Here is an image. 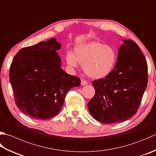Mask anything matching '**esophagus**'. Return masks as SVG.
I'll use <instances>...</instances> for the list:
<instances>
[{
	"label": "esophagus",
	"instance_id": "esophagus-1",
	"mask_svg": "<svg viewBox=\"0 0 156 156\" xmlns=\"http://www.w3.org/2000/svg\"><path fill=\"white\" fill-rule=\"evenodd\" d=\"M81 86H86V85H87V82L86 80H84V79H81Z\"/></svg>",
	"mask_w": 156,
	"mask_h": 156
}]
</instances>
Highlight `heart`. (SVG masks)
I'll list each match as a JSON object with an SVG mask.
<instances>
[{
    "label": "heart",
    "instance_id": "1",
    "mask_svg": "<svg viewBox=\"0 0 156 156\" xmlns=\"http://www.w3.org/2000/svg\"><path fill=\"white\" fill-rule=\"evenodd\" d=\"M115 61L116 53L113 47L94 41L76 46L74 54L71 52L66 54V62L70 68H77L81 64L83 72L94 79L109 75Z\"/></svg>",
    "mask_w": 156,
    "mask_h": 156
}]
</instances>
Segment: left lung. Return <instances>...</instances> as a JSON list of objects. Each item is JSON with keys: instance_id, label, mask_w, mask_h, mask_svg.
Instances as JSON below:
<instances>
[{"instance_id": "left-lung-1", "label": "left lung", "mask_w": 156, "mask_h": 156, "mask_svg": "<svg viewBox=\"0 0 156 156\" xmlns=\"http://www.w3.org/2000/svg\"><path fill=\"white\" fill-rule=\"evenodd\" d=\"M109 75L92 84L95 95L87 104L90 114L104 124H116L136 113L147 86V64L137 44L123 39Z\"/></svg>"}]
</instances>
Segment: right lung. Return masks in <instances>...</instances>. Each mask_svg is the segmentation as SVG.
I'll return each instance as SVG.
<instances>
[{
    "mask_svg": "<svg viewBox=\"0 0 156 156\" xmlns=\"http://www.w3.org/2000/svg\"><path fill=\"white\" fill-rule=\"evenodd\" d=\"M55 38L20 49L11 64L9 81L16 103L21 111L38 120L60 112L68 91L81 80L61 69Z\"/></svg>",
    "mask_w": 156,
    "mask_h": 156,
    "instance_id": "add662e5",
    "label": "right lung"
}]
</instances>
